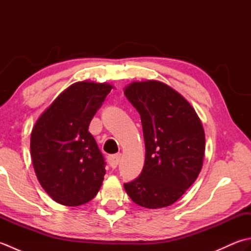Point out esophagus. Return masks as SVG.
I'll return each mask as SVG.
<instances>
[{
    "mask_svg": "<svg viewBox=\"0 0 251 251\" xmlns=\"http://www.w3.org/2000/svg\"><path fill=\"white\" fill-rule=\"evenodd\" d=\"M120 158H121V153L114 154V155H110V156L108 157V161H109L110 166H111L112 168H115V167L117 166V165H119Z\"/></svg>",
    "mask_w": 251,
    "mask_h": 251,
    "instance_id": "1",
    "label": "esophagus"
}]
</instances>
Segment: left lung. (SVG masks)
I'll use <instances>...</instances> for the list:
<instances>
[{
    "label": "left lung",
    "mask_w": 251,
    "mask_h": 251,
    "mask_svg": "<svg viewBox=\"0 0 251 251\" xmlns=\"http://www.w3.org/2000/svg\"><path fill=\"white\" fill-rule=\"evenodd\" d=\"M124 94L140 114L146 146L141 174L124 188L137 205L167 207L201 173L205 153L201 123L188 101L164 83L134 82Z\"/></svg>",
    "instance_id": "8db88e82"
}]
</instances>
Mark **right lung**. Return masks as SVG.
<instances>
[{"instance_id":"obj_1","label":"right lung","mask_w":251,"mask_h":251,"mask_svg":"<svg viewBox=\"0 0 251 251\" xmlns=\"http://www.w3.org/2000/svg\"><path fill=\"white\" fill-rule=\"evenodd\" d=\"M111 89L105 83L71 85L32 129L30 149L36 177L61 205L85 204L102 184L106 163L88 127Z\"/></svg>"}]
</instances>
